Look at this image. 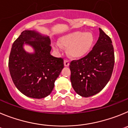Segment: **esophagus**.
<instances>
[{
	"label": "esophagus",
	"instance_id": "obj_1",
	"mask_svg": "<svg viewBox=\"0 0 128 128\" xmlns=\"http://www.w3.org/2000/svg\"><path fill=\"white\" fill-rule=\"evenodd\" d=\"M64 66L66 67H68L70 66V62H69V61L68 60H64Z\"/></svg>",
	"mask_w": 128,
	"mask_h": 128
}]
</instances>
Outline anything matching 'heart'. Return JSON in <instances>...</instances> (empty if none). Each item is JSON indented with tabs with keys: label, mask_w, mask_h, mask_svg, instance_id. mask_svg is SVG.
I'll return each mask as SVG.
<instances>
[{
	"label": "heart",
	"mask_w": 128,
	"mask_h": 128,
	"mask_svg": "<svg viewBox=\"0 0 128 128\" xmlns=\"http://www.w3.org/2000/svg\"><path fill=\"white\" fill-rule=\"evenodd\" d=\"M94 42V36L90 32L76 31L64 36L59 40V44L54 45V49L60 51L61 46L68 48V55L72 58H80L88 55Z\"/></svg>",
	"instance_id": "1"
}]
</instances>
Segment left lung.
<instances>
[{"mask_svg": "<svg viewBox=\"0 0 128 128\" xmlns=\"http://www.w3.org/2000/svg\"><path fill=\"white\" fill-rule=\"evenodd\" d=\"M97 42L89 54L70 63L71 85L82 97L100 92L111 78L115 63L112 42L101 28Z\"/></svg>", "mask_w": 128, "mask_h": 128, "instance_id": "8db88e82", "label": "left lung"}]
</instances>
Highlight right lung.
Here are the masks:
<instances>
[{
    "label": "right lung",
    "mask_w": 128,
    "mask_h": 128,
    "mask_svg": "<svg viewBox=\"0 0 128 128\" xmlns=\"http://www.w3.org/2000/svg\"><path fill=\"white\" fill-rule=\"evenodd\" d=\"M25 44L32 47L34 52L25 51ZM50 44L48 36L28 30L23 31L12 44L9 58L10 74L16 88L27 97L48 96L64 68L63 58L51 56Z\"/></svg>",
    "instance_id": "1"
}]
</instances>
